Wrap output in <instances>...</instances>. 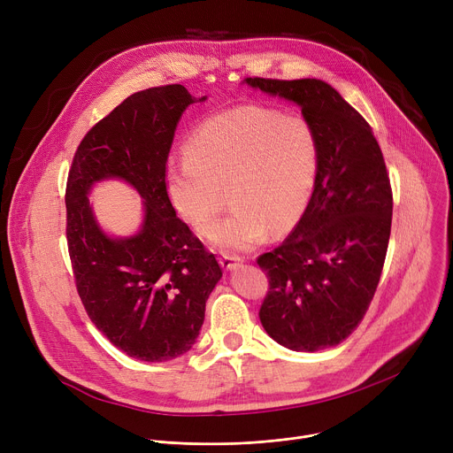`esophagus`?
I'll list each match as a JSON object with an SVG mask.
<instances>
[{
  "label": "esophagus",
  "mask_w": 453,
  "mask_h": 453,
  "mask_svg": "<svg viewBox=\"0 0 453 453\" xmlns=\"http://www.w3.org/2000/svg\"><path fill=\"white\" fill-rule=\"evenodd\" d=\"M219 264H220L226 271H233V269L240 267L242 257H240V256H234V254H226V252H222L220 257H219Z\"/></svg>",
  "instance_id": "1"
}]
</instances>
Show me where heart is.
<instances>
[{
  "instance_id": "1",
  "label": "heart",
  "mask_w": 453,
  "mask_h": 453,
  "mask_svg": "<svg viewBox=\"0 0 453 453\" xmlns=\"http://www.w3.org/2000/svg\"><path fill=\"white\" fill-rule=\"evenodd\" d=\"M184 156L165 168L170 204L197 233H206L222 211L226 191L233 210L211 229L210 242L243 252L262 243L269 229L288 231L303 217L320 147L303 114L242 105L193 128Z\"/></svg>"
}]
</instances>
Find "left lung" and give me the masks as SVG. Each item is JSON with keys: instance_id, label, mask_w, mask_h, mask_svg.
I'll return each instance as SVG.
<instances>
[{"instance_id": "left-lung-1", "label": "left lung", "mask_w": 453, "mask_h": 453, "mask_svg": "<svg viewBox=\"0 0 453 453\" xmlns=\"http://www.w3.org/2000/svg\"><path fill=\"white\" fill-rule=\"evenodd\" d=\"M245 82L296 102L320 147L303 217L280 247L256 260L269 278L260 320L288 349L313 353L337 346L364 319L389 245L393 189L380 145L362 114L326 82Z\"/></svg>"}]
</instances>
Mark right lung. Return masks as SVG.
<instances>
[{"label": "right lung", "instance_id": "obj_1", "mask_svg": "<svg viewBox=\"0 0 453 453\" xmlns=\"http://www.w3.org/2000/svg\"><path fill=\"white\" fill-rule=\"evenodd\" d=\"M193 102L180 84L125 98L89 128L68 173L66 238L81 301L118 349L145 362L191 349L222 278L215 254L175 215L165 191L175 127ZM112 176L144 199V226L134 237L111 239L92 217L87 193Z\"/></svg>", "mask_w": 453, "mask_h": 453}]
</instances>
